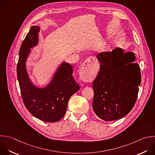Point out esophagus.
Wrapping results in <instances>:
<instances>
[{"label": "esophagus", "mask_w": 155, "mask_h": 155, "mask_svg": "<svg viewBox=\"0 0 155 155\" xmlns=\"http://www.w3.org/2000/svg\"><path fill=\"white\" fill-rule=\"evenodd\" d=\"M97 61L93 57H89L83 63L81 67L82 78L84 81H88L91 79L90 73L92 72L96 67Z\"/></svg>", "instance_id": "1"}]
</instances>
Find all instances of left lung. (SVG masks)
<instances>
[{"instance_id":"left-lung-1","label":"left lung","mask_w":155,"mask_h":155,"mask_svg":"<svg viewBox=\"0 0 155 155\" xmlns=\"http://www.w3.org/2000/svg\"><path fill=\"white\" fill-rule=\"evenodd\" d=\"M100 70L93 82V108L105 121L119 119L127 115L136 101L141 82L140 71L132 52L120 48L97 55Z\"/></svg>"}]
</instances>
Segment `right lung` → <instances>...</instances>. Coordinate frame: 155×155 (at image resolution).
<instances>
[{"label": "right lung", "mask_w": 155, "mask_h": 155, "mask_svg": "<svg viewBox=\"0 0 155 155\" xmlns=\"http://www.w3.org/2000/svg\"><path fill=\"white\" fill-rule=\"evenodd\" d=\"M39 28L33 26L20 50L17 76L23 102L29 112L38 119L55 122L65 115L70 97L80 88L73 76V67L62 63L49 85L45 88L35 87L27 73L25 62L30 48L37 45Z\"/></svg>", "instance_id": "1"}]
</instances>
